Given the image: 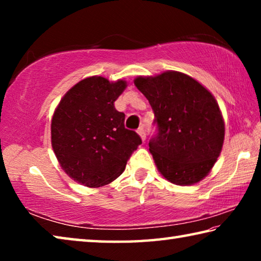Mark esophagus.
<instances>
[{
    "label": "esophagus",
    "mask_w": 261,
    "mask_h": 261,
    "mask_svg": "<svg viewBox=\"0 0 261 261\" xmlns=\"http://www.w3.org/2000/svg\"><path fill=\"white\" fill-rule=\"evenodd\" d=\"M137 132H138V135L140 136L141 140L145 141V139H146V132H145V125L141 124V125L138 127V130H137Z\"/></svg>",
    "instance_id": "1"
}]
</instances>
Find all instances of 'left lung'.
Wrapping results in <instances>:
<instances>
[{
  "label": "left lung",
  "instance_id": "1",
  "mask_svg": "<svg viewBox=\"0 0 261 261\" xmlns=\"http://www.w3.org/2000/svg\"><path fill=\"white\" fill-rule=\"evenodd\" d=\"M135 85L154 112L158 134L149 152L163 177L177 185L199 182L222 149L224 121L211 92L188 74L166 71Z\"/></svg>",
  "mask_w": 261,
  "mask_h": 261
}]
</instances>
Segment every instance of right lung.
Returning a JSON list of instances; mask_svg holds the SVG:
<instances>
[{"label": "right lung", "instance_id": "right-lung-1", "mask_svg": "<svg viewBox=\"0 0 261 261\" xmlns=\"http://www.w3.org/2000/svg\"><path fill=\"white\" fill-rule=\"evenodd\" d=\"M125 87L121 79L88 77L70 88L55 109L51 146L62 169L77 183L99 188L113 182L141 144L114 106Z\"/></svg>", "mask_w": 261, "mask_h": 261}]
</instances>
